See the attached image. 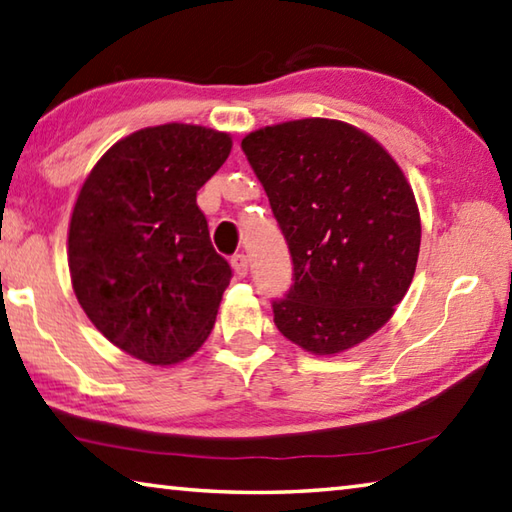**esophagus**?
Here are the masks:
<instances>
[{
	"instance_id": "34e87169",
	"label": "esophagus",
	"mask_w": 512,
	"mask_h": 512,
	"mask_svg": "<svg viewBox=\"0 0 512 512\" xmlns=\"http://www.w3.org/2000/svg\"><path fill=\"white\" fill-rule=\"evenodd\" d=\"M230 264H232V271H235L237 277H246V273H248V257L244 253L232 255Z\"/></svg>"
}]
</instances>
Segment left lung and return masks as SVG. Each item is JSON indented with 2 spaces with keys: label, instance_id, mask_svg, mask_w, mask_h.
<instances>
[{
  "label": "left lung",
  "instance_id": "8db88e82",
  "mask_svg": "<svg viewBox=\"0 0 512 512\" xmlns=\"http://www.w3.org/2000/svg\"><path fill=\"white\" fill-rule=\"evenodd\" d=\"M293 259L273 302L284 338L315 356L367 340L394 315L416 271L421 217L405 174L362 129L302 118L241 141Z\"/></svg>",
  "mask_w": 512,
  "mask_h": 512
}]
</instances>
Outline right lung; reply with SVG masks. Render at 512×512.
<instances>
[{
	"mask_svg": "<svg viewBox=\"0 0 512 512\" xmlns=\"http://www.w3.org/2000/svg\"><path fill=\"white\" fill-rule=\"evenodd\" d=\"M232 150L201 125L145 127L111 145L82 183L69 224L78 302L111 345L150 365L190 358L230 284L197 190Z\"/></svg>",
	"mask_w": 512,
	"mask_h": 512,
	"instance_id": "obj_1",
	"label": "right lung"
}]
</instances>
